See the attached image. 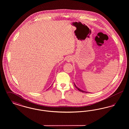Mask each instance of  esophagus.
<instances>
[{
  "instance_id": "esophagus-1",
  "label": "esophagus",
  "mask_w": 129,
  "mask_h": 129,
  "mask_svg": "<svg viewBox=\"0 0 129 129\" xmlns=\"http://www.w3.org/2000/svg\"><path fill=\"white\" fill-rule=\"evenodd\" d=\"M73 57H72L71 56H69L67 58V61L68 62H71L73 60Z\"/></svg>"
}]
</instances>
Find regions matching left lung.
<instances>
[{"label": "left lung", "mask_w": 129, "mask_h": 129, "mask_svg": "<svg viewBox=\"0 0 129 129\" xmlns=\"http://www.w3.org/2000/svg\"><path fill=\"white\" fill-rule=\"evenodd\" d=\"M74 86H75V87L78 90H79L80 91H81V92H86V93H87V92H85V91H83V90H81V89H80V88H79L77 86H76L75 85V84L74 83Z\"/></svg>", "instance_id": "obj_1"}]
</instances>
